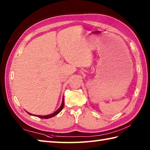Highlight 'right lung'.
Instances as JSON below:
<instances>
[{"label":"right lung","mask_w":150,"mask_h":150,"mask_svg":"<svg viewBox=\"0 0 150 150\" xmlns=\"http://www.w3.org/2000/svg\"><path fill=\"white\" fill-rule=\"evenodd\" d=\"M64 98H63L61 106H60V107L59 108L58 110H57L56 111H55V112H54V113H53L52 114L48 115H34L35 116V117H39V118H41V119H50V118H52V117H54V116H55L56 115L59 113L60 112V111H62V110L63 109V108H64ZM28 113L29 114V115H33V114H31L30 113H28Z\"/></svg>","instance_id":"add662e5"}]
</instances>
